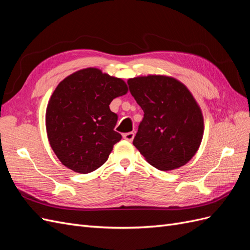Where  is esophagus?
Instances as JSON below:
<instances>
[{
	"label": "esophagus",
	"mask_w": 250,
	"mask_h": 250,
	"mask_svg": "<svg viewBox=\"0 0 250 250\" xmlns=\"http://www.w3.org/2000/svg\"><path fill=\"white\" fill-rule=\"evenodd\" d=\"M123 138L128 141V142H132L133 138H134V132H127L123 134Z\"/></svg>",
	"instance_id": "obj_1"
}]
</instances>
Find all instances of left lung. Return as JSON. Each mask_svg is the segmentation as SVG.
Here are the masks:
<instances>
[{
  "label": "left lung",
  "mask_w": 250,
  "mask_h": 250,
  "mask_svg": "<svg viewBox=\"0 0 250 250\" xmlns=\"http://www.w3.org/2000/svg\"><path fill=\"white\" fill-rule=\"evenodd\" d=\"M129 90L144 111L133 145L154 168L185 166L203 137V116L188 87L173 77L148 75L128 79Z\"/></svg>",
  "instance_id": "8db88e82"
}]
</instances>
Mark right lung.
Returning a JSON list of instances; mask_svg holds the SVG:
<instances>
[{
	"label": "right lung",
	"instance_id": "right-lung-1",
	"mask_svg": "<svg viewBox=\"0 0 250 250\" xmlns=\"http://www.w3.org/2000/svg\"><path fill=\"white\" fill-rule=\"evenodd\" d=\"M128 92L124 80L96 67L71 74L53 92L46 111L51 148L66 168L86 174L107 161L122 135L110 102Z\"/></svg>",
	"mask_w": 250,
	"mask_h": 250
}]
</instances>
